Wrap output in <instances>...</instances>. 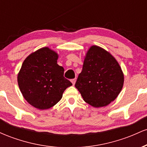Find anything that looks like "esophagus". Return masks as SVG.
<instances>
[{
    "instance_id": "34e87169",
    "label": "esophagus",
    "mask_w": 147,
    "mask_h": 147,
    "mask_svg": "<svg viewBox=\"0 0 147 147\" xmlns=\"http://www.w3.org/2000/svg\"><path fill=\"white\" fill-rule=\"evenodd\" d=\"M71 82L72 83V84H73V85H75V82H76V79H72V80H71Z\"/></svg>"
}]
</instances>
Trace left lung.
<instances>
[{"mask_svg":"<svg viewBox=\"0 0 147 147\" xmlns=\"http://www.w3.org/2000/svg\"><path fill=\"white\" fill-rule=\"evenodd\" d=\"M123 84L124 74L115 59L104 49L91 46L75 83L84 100L96 108L109 105L121 92Z\"/></svg>","mask_w":147,"mask_h":147,"instance_id":"8db88e82","label":"left lung"}]
</instances>
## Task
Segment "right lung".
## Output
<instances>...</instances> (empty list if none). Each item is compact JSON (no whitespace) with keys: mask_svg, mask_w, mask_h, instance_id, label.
<instances>
[{"mask_svg":"<svg viewBox=\"0 0 147 147\" xmlns=\"http://www.w3.org/2000/svg\"><path fill=\"white\" fill-rule=\"evenodd\" d=\"M58 55L43 48L25 59L18 75L22 95L30 104L41 110L48 109L61 99L64 90L72 86L63 77L64 69L57 64Z\"/></svg>","mask_w":147,"mask_h":147,"instance_id":"right-lung-1","label":"right lung"}]
</instances>
